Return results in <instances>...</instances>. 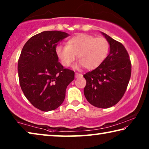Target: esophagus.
Returning <instances> with one entry per match:
<instances>
[{
    "mask_svg": "<svg viewBox=\"0 0 149 149\" xmlns=\"http://www.w3.org/2000/svg\"><path fill=\"white\" fill-rule=\"evenodd\" d=\"M83 75L81 74H79V73H75V78H78L79 77H82Z\"/></svg>",
    "mask_w": 149,
    "mask_h": 149,
    "instance_id": "esophagus-1",
    "label": "esophagus"
}]
</instances>
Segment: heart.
Instances as JSON below:
<instances>
[{
	"label": "heart",
	"mask_w": 149,
	"mask_h": 149,
	"mask_svg": "<svg viewBox=\"0 0 149 149\" xmlns=\"http://www.w3.org/2000/svg\"><path fill=\"white\" fill-rule=\"evenodd\" d=\"M109 49V42L104 37L80 33L68 40L66 46H57L56 54L65 67L70 66L77 56L79 62L75 65L76 68L84 65L86 69L93 70L103 62Z\"/></svg>",
	"instance_id": "heart-1"
}]
</instances>
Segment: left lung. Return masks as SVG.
Instances as JSON below:
<instances>
[{"label":"left lung","instance_id":"obj_1","mask_svg":"<svg viewBox=\"0 0 149 149\" xmlns=\"http://www.w3.org/2000/svg\"><path fill=\"white\" fill-rule=\"evenodd\" d=\"M110 52L97 68L84 75L86 79L85 97L95 107L107 108L120 101L127 89L132 74V64L124 46L104 33Z\"/></svg>","mask_w":149,"mask_h":149}]
</instances>
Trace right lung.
<instances>
[{
    "mask_svg": "<svg viewBox=\"0 0 149 149\" xmlns=\"http://www.w3.org/2000/svg\"><path fill=\"white\" fill-rule=\"evenodd\" d=\"M69 35L59 31H42L31 37L20 54V87L31 104L44 112L62 104L67 86L74 79V72L64 68L56 54L58 42Z\"/></svg>",
    "mask_w": 149,
    "mask_h": 149,
    "instance_id": "add662e5",
    "label": "right lung"
}]
</instances>
